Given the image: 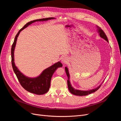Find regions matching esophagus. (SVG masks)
<instances>
[{
	"instance_id": "34e87169",
	"label": "esophagus",
	"mask_w": 121,
	"mask_h": 121,
	"mask_svg": "<svg viewBox=\"0 0 121 121\" xmlns=\"http://www.w3.org/2000/svg\"><path fill=\"white\" fill-rule=\"evenodd\" d=\"M68 61H69V60H68V57H63L62 59V63L63 64H67V63L68 62Z\"/></svg>"
}]
</instances>
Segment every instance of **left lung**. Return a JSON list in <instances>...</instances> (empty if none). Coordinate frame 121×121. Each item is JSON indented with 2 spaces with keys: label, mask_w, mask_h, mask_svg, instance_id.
<instances>
[{
  "label": "left lung",
  "mask_w": 121,
  "mask_h": 121,
  "mask_svg": "<svg viewBox=\"0 0 121 121\" xmlns=\"http://www.w3.org/2000/svg\"><path fill=\"white\" fill-rule=\"evenodd\" d=\"M97 31L98 32L99 34L100 37L101 38H103L105 40H106L108 43V40L107 37L106 36V35H105V34L104 33V31L101 29L100 27H99L98 26H97ZM65 71L67 74V75L68 77V80H67V84H68V89L69 90V91L72 94H73L74 95H76V96H87V95L90 94L92 93H94L95 92H96V91H97L100 88V87L101 85V83H103L104 81L101 83V84H100L98 87H97L96 88H95L94 89H92V90H87V91H82V90H77V89H74L72 85L70 83V81H69V71L68 69L67 68V67H65Z\"/></svg>",
  "instance_id": "left-lung-1"
}]
</instances>
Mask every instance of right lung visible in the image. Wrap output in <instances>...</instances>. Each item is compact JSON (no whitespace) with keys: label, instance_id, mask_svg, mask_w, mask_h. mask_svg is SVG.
I'll return each mask as SVG.
<instances>
[{"label":"right lung","instance_id":"1","mask_svg":"<svg viewBox=\"0 0 121 121\" xmlns=\"http://www.w3.org/2000/svg\"><path fill=\"white\" fill-rule=\"evenodd\" d=\"M55 18L54 17H48L38 19L34 20L27 23L20 30L16 35L13 43L12 44L11 48V58L12 65L14 73L20 82L22 87L29 92L37 95H43L47 93L50 88V81L52 76L56 69L59 67H62V63L60 62H58L53 65L51 66L43 71L42 73L35 78H30L25 76L15 66L14 62V50L16 47L17 38L20 34L21 31L27 27L28 25L36 22L46 21Z\"/></svg>","mask_w":121,"mask_h":121}]
</instances>
